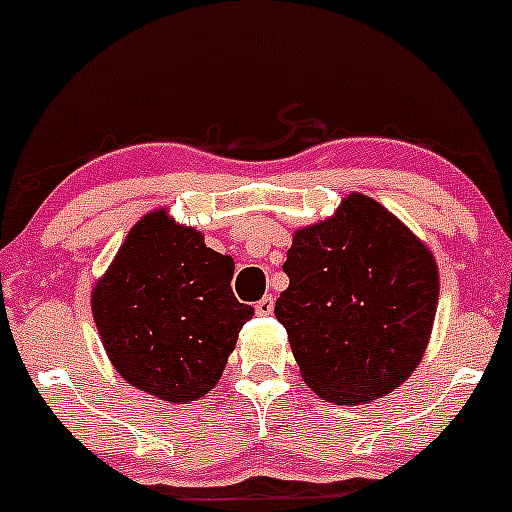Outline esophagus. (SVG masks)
I'll use <instances>...</instances> for the list:
<instances>
[{
	"label": "esophagus",
	"mask_w": 512,
	"mask_h": 512,
	"mask_svg": "<svg viewBox=\"0 0 512 512\" xmlns=\"http://www.w3.org/2000/svg\"><path fill=\"white\" fill-rule=\"evenodd\" d=\"M272 309H275V299H272V294H265V297H262L260 302L255 304V312L260 314V317H267V314H272Z\"/></svg>",
	"instance_id": "obj_1"
}]
</instances>
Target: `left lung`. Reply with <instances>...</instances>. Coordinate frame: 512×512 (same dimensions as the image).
I'll return each mask as SVG.
<instances>
[{
    "label": "left lung",
    "mask_w": 512,
    "mask_h": 512,
    "mask_svg": "<svg viewBox=\"0 0 512 512\" xmlns=\"http://www.w3.org/2000/svg\"><path fill=\"white\" fill-rule=\"evenodd\" d=\"M275 304L304 381L332 404L374 401L421 361L438 304L431 252L376 200L352 193L287 250Z\"/></svg>",
    "instance_id": "8db88e82"
}]
</instances>
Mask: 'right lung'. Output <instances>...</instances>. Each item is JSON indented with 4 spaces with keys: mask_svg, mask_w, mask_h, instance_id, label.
Wrapping results in <instances>:
<instances>
[{
    "mask_svg": "<svg viewBox=\"0 0 512 512\" xmlns=\"http://www.w3.org/2000/svg\"><path fill=\"white\" fill-rule=\"evenodd\" d=\"M230 255L210 250L165 210L146 215L94 289V319L118 374L165 401H195L218 384L242 324Z\"/></svg>",
    "mask_w": 512,
    "mask_h": 512,
    "instance_id": "add662e5",
    "label": "right lung"
}]
</instances>
